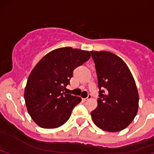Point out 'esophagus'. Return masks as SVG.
Returning a JSON list of instances; mask_svg holds the SVG:
<instances>
[{
    "mask_svg": "<svg viewBox=\"0 0 154 154\" xmlns=\"http://www.w3.org/2000/svg\"><path fill=\"white\" fill-rule=\"evenodd\" d=\"M91 95L89 94L88 97H87L86 98H83V99H82V100H83L84 102H86V101H88V100H91Z\"/></svg>",
    "mask_w": 154,
    "mask_h": 154,
    "instance_id": "1",
    "label": "esophagus"
}]
</instances>
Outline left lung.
I'll return each mask as SVG.
<instances>
[{
  "instance_id": "obj_1",
  "label": "left lung",
  "mask_w": 154,
  "mask_h": 154,
  "mask_svg": "<svg viewBox=\"0 0 154 154\" xmlns=\"http://www.w3.org/2000/svg\"><path fill=\"white\" fill-rule=\"evenodd\" d=\"M95 63L100 98L91 112L102 130L117 132L126 128L137 114L139 94L130 69L119 57L109 51H91Z\"/></svg>"
}]
</instances>
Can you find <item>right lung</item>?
<instances>
[{
  "mask_svg": "<svg viewBox=\"0 0 154 154\" xmlns=\"http://www.w3.org/2000/svg\"><path fill=\"white\" fill-rule=\"evenodd\" d=\"M91 57L88 51L62 47L43 57L31 72L24 99L31 118L43 128H57L67 122L81 97L66 94L72 72Z\"/></svg>",
  "mask_w": 154,
  "mask_h": 154,
  "instance_id": "1",
  "label": "right lung"
}]
</instances>
